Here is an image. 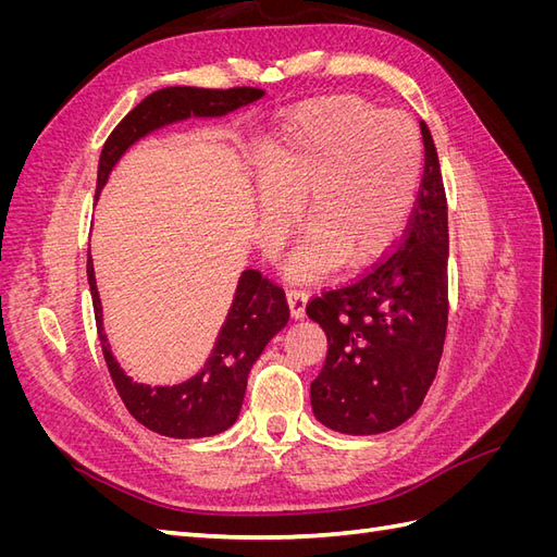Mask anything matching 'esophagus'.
I'll use <instances>...</instances> for the list:
<instances>
[{
	"instance_id": "obj_1",
	"label": "esophagus",
	"mask_w": 557,
	"mask_h": 557,
	"mask_svg": "<svg viewBox=\"0 0 557 557\" xmlns=\"http://www.w3.org/2000/svg\"><path fill=\"white\" fill-rule=\"evenodd\" d=\"M285 299H288V307H290V315H293L295 320H299V318H305V313H307V301H309V297H307V293H305V290H297V288H290L288 293H285Z\"/></svg>"
}]
</instances>
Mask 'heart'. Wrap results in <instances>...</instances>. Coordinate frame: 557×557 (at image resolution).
I'll return each mask as SVG.
<instances>
[{"mask_svg":"<svg viewBox=\"0 0 557 557\" xmlns=\"http://www.w3.org/2000/svg\"><path fill=\"white\" fill-rule=\"evenodd\" d=\"M262 223L283 232L301 205L307 246L290 272L318 278L342 262L374 264L401 239L423 178V144L411 117L352 95L301 104L256 148Z\"/></svg>","mask_w":557,"mask_h":557,"instance_id":"heart-1","label":"heart"}]
</instances>
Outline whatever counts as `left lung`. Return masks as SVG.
<instances>
[{"mask_svg": "<svg viewBox=\"0 0 557 557\" xmlns=\"http://www.w3.org/2000/svg\"><path fill=\"white\" fill-rule=\"evenodd\" d=\"M425 172L399 248L358 283L315 297L307 315L327 336L311 409L342 434H381L423 404L448 323V211L440 158L425 123Z\"/></svg>", "mask_w": 557, "mask_h": 557, "instance_id": "1", "label": "left lung"}]
</instances>
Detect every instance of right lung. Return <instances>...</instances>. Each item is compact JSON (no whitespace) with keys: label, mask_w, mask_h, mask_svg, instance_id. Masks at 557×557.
Returning a JSON list of instances; mask_svg holds the SVG:
<instances>
[{"label":"right lung","mask_w":557,"mask_h":557,"mask_svg":"<svg viewBox=\"0 0 557 557\" xmlns=\"http://www.w3.org/2000/svg\"><path fill=\"white\" fill-rule=\"evenodd\" d=\"M264 95L258 88H162L148 95L134 107L107 139L97 166V197L107 185L113 166L127 150L170 125L190 121H211L244 109ZM88 283L97 320L99 344L117 395L127 411L141 425L172 440H201L230 430L242 413L246 383L252 364L262 356L264 346L288 325V305L276 285L264 281L256 269H246L237 281L225 323L218 330L213 348L205 367L190 379L174 385H148L127 376L121 362L111 352L104 332V311L99 299L92 256L88 250Z\"/></svg>","instance_id":"obj_1"}]
</instances>
